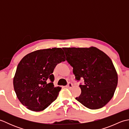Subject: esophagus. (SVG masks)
<instances>
[{
  "instance_id": "esophagus-1",
  "label": "esophagus",
  "mask_w": 129,
  "mask_h": 129,
  "mask_svg": "<svg viewBox=\"0 0 129 129\" xmlns=\"http://www.w3.org/2000/svg\"><path fill=\"white\" fill-rule=\"evenodd\" d=\"M67 88H69V89H72V87H73V84H72V83H69L68 84V85H67V86H66Z\"/></svg>"
}]
</instances>
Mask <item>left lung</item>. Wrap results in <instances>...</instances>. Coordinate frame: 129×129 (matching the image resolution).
I'll list each match as a JSON object with an SVG mask.
<instances>
[{
	"label": "left lung",
	"instance_id": "1",
	"mask_svg": "<svg viewBox=\"0 0 129 129\" xmlns=\"http://www.w3.org/2000/svg\"><path fill=\"white\" fill-rule=\"evenodd\" d=\"M62 49L76 80H84L79 85L81 94L75 99L92 110L103 108L113 98L118 80L110 57L95 47Z\"/></svg>",
	"mask_w": 129,
	"mask_h": 129
}]
</instances>
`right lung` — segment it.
Instances as JSON below:
<instances>
[{
	"mask_svg": "<svg viewBox=\"0 0 129 129\" xmlns=\"http://www.w3.org/2000/svg\"><path fill=\"white\" fill-rule=\"evenodd\" d=\"M65 61L61 48L38 50L27 54L16 68L14 88L19 100L29 110H44L56 99L61 87H54L53 71Z\"/></svg>",
	"mask_w": 129,
	"mask_h": 129,
	"instance_id": "obj_1",
	"label": "right lung"
}]
</instances>
